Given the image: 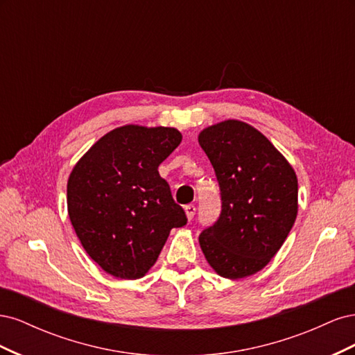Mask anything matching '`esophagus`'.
Returning a JSON list of instances; mask_svg holds the SVG:
<instances>
[{"mask_svg": "<svg viewBox=\"0 0 355 355\" xmlns=\"http://www.w3.org/2000/svg\"><path fill=\"white\" fill-rule=\"evenodd\" d=\"M185 213H187L188 220H192V218H194V214H196L194 204H188V206H185Z\"/></svg>", "mask_w": 355, "mask_h": 355, "instance_id": "obj_1", "label": "esophagus"}]
</instances>
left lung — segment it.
Wrapping results in <instances>:
<instances>
[{
  "label": "left lung",
  "instance_id": "left-lung-1",
  "mask_svg": "<svg viewBox=\"0 0 355 355\" xmlns=\"http://www.w3.org/2000/svg\"><path fill=\"white\" fill-rule=\"evenodd\" d=\"M216 173L222 211L200 237L209 265L239 280L265 268L280 250L297 216L293 167L250 124L225 120L198 135Z\"/></svg>",
  "mask_w": 355,
  "mask_h": 355
}]
</instances>
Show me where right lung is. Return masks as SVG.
Returning <instances> with one entry per match:
<instances>
[{
  "label": "right lung",
  "mask_w": 355,
  "mask_h": 355,
  "mask_svg": "<svg viewBox=\"0 0 355 355\" xmlns=\"http://www.w3.org/2000/svg\"><path fill=\"white\" fill-rule=\"evenodd\" d=\"M182 135L173 127L127 124L102 136L68 179V214L84 250L105 272L144 277L171 228L187 225L158 166Z\"/></svg>",
  "instance_id": "obj_1"
}]
</instances>
